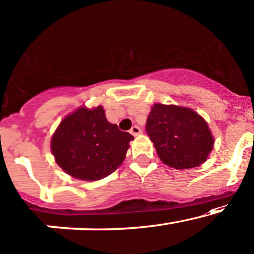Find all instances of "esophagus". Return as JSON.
Listing matches in <instances>:
<instances>
[{
  "mask_svg": "<svg viewBox=\"0 0 254 254\" xmlns=\"http://www.w3.org/2000/svg\"><path fill=\"white\" fill-rule=\"evenodd\" d=\"M130 132H131L133 136H137V135H140V133L142 132V130L137 127V125H133L131 129H130Z\"/></svg>",
  "mask_w": 254,
  "mask_h": 254,
  "instance_id": "1",
  "label": "esophagus"
}]
</instances>
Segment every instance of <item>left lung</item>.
Instances as JSON below:
<instances>
[{
  "instance_id": "8db88e82",
  "label": "left lung",
  "mask_w": 254,
  "mask_h": 254,
  "mask_svg": "<svg viewBox=\"0 0 254 254\" xmlns=\"http://www.w3.org/2000/svg\"><path fill=\"white\" fill-rule=\"evenodd\" d=\"M146 130L160 160L174 169L197 168L213 149L207 123L191 108L155 104L147 118Z\"/></svg>"
}]
</instances>
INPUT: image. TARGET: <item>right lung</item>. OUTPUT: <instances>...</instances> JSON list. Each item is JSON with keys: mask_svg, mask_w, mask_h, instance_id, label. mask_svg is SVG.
I'll return each instance as SVG.
<instances>
[{"mask_svg": "<svg viewBox=\"0 0 254 254\" xmlns=\"http://www.w3.org/2000/svg\"><path fill=\"white\" fill-rule=\"evenodd\" d=\"M131 140L132 135L106 119L102 106H82L61 121L50 148L58 165L69 176L97 181L118 169Z\"/></svg>", "mask_w": 254, "mask_h": 254, "instance_id": "add662e5", "label": "right lung"}]
</instances>
